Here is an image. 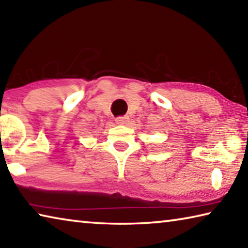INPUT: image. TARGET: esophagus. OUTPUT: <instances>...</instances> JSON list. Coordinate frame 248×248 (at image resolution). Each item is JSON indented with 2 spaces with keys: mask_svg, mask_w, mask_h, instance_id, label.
<instances>
[{
  "mask_svg": "<svg viewBox=\"0 0 248 248\" xmlns=\"http://www.w3.org/2000/svg\"><path fill=\"white\" fill-rule=\"evenodd\" d=\"M115 120L118 124H127L129 121V116H119Z\"/></svg>",
  "mask_w": 248,
  "mask_h": 248,
  "instance_id": "esophagus-1",
  "label": "esophagus"
}]
</instances>
